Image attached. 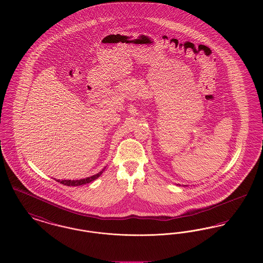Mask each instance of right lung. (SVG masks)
<instances>
[{
  "mask_svg": "<svg viewBox=\"0 0 263 263\" xmlns=\"http://www.w3.org/2000/svg\"><path fill=\"white\" fill-rule=\"evenodd\" d=\"M103 171H104V168L102 171H100V173L97 174V175L89 176L87 178L79 179V180H59V179H57V181L62 183L64 185H67V186H80V185H83V184H86V183H89V182L93 181L95 179H97L103 173Z\"/></svg>",
  "mask_w": 263,
  "mask_h": 263,
  "instance_id": "right-lung-1",
  "label": "right lung"
}]
</instances>
